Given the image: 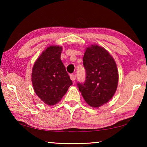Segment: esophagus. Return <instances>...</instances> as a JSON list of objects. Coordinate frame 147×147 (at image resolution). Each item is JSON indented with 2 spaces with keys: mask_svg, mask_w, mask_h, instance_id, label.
Segmentation results:
<instances>
[{
  "mask_svg": "<svg viewBox=\"0 0 147 147\" xmlns=\"http://www.w3.org/2000/svg\"><path fill=\"white\" fill-rule=\"evenodd\" d=\"M70 78H71L72 81L75 80H76V75H75V74H71Z\"/></svg>",
  "mask_w": 147,
  "mask_h": 147,
  "instance_id": "1",
  "label": "esophagus"
}]
</instances>
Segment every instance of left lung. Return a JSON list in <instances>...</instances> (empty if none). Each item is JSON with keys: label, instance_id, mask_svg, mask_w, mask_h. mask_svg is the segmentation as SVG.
Masks as SVG:
<instances>
[{"label": "left lung", "instance_id": "1", "mask_svg": "<svg viewBox=\"0 0 147 147\" xmlns=\"http://www.w3.org/2000/svg\"><path fill=\"white\" fill-rule=\"evenodd\" d=\"M83 64L86 71L79 91L89 106L98 108L113 97L118 86L119 72L115 60L102 47L91 45L86 49Z\"/></svg>", "mask_w": 147, "mask_h": 147}]
</instances>
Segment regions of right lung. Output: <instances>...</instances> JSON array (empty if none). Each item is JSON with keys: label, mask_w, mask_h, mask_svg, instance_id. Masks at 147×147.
<instances>
[{"label": "right lung", "mask_w": 147, "mask_h": 147, "mask_svg": "<svg viewBox=\"0 0 147 147\" xmlns=\"http://www.w3.org/2000/svg\"><path fill=\"white\" fill-rule=\"evenodd\" d=\"M62 47H48L34 64L32 82L37 96L49 106L61 100L73 82L60 59Z\"/></svg>", "instance_id": "1"}]
</instances>
